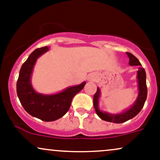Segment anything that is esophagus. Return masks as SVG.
<instances>
[{
  "label": "esophagus",
  "instance_id": "obj_1",
  "mask_svg": "<svg viewBox=\"0 0 160 160\" xmlns=\"http://www.w3.org/2000/svg\"><path fill=\"white\" fill-rule=\"evenodd\" d=\"M89 80H94V77H93V76H89Z\"/></svg>",
  "mask_w": 160,
  "mask_h": 160
}]
</instances>
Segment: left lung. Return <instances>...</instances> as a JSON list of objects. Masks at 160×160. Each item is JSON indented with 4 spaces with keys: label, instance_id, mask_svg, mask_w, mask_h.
<instances>
[{
    "label": "left lung",
    "instance_id": "left-lung-1",
    "mask_svg": "<svg viewBox=\"0 0 160 160\" xmlns=\"http://www.w3.org/2000/svg\"><path fill=\"white\" fill-rule=\"evenodd\" d=\"M129 58V64L131 66H141L139 60L129 52H126ZM138 96L135 102L131 108L120 114H109L108 112L100 111L99 108V99L100 96V89L97 88V91L93 96V106L96 114L100 118L108 122L124 123L136 116L143 108L147 96V87L146 83V72L143 68H139L138 71Z\"/></svg>",
    "mask_w": 160,
    "mask_h": 160
}]
</instances>
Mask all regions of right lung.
<instances>
[{
  "label": "right lung",
  "instance_id": "add662e5",
  "mask_svg": "<svg viewBox=\"0 0 160 160\" xmlns=\"http://www.w3.org/2000/svg\"><path fill=\"white\" fill-rule=\"evenodd\" d=\"M48 51L47 46L36 49L23 63L17 80V92L20 103L29 115L44 122H53L68 112L72 99L83 89L86 82L53 95L36 92L31 84L33 67L38 58Z\"/></svg>",
  "mask_w": 160,
  "mask_h": 160
}]
</instances>
